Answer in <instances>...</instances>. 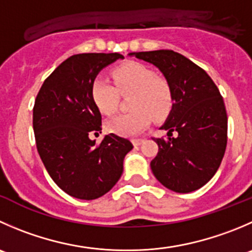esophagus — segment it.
Instances as JSON below:
<instances>
[{
	"instance_id": "esophagus-1",
	"label": "esophagus",
	"mask_w": 252,
	"mask_h": 252,
	"mask_svg": "<svg viewBox=\"0 0 252 252\" xmlns=\"http://www.w3.org/2000/svg\"><path fill=\"white\" fill-rule=\"evenodd\" d=\"M143 143H144V139H133V144L135 146L140 145V144H143Z\"/></svg>"
}]
</instances>
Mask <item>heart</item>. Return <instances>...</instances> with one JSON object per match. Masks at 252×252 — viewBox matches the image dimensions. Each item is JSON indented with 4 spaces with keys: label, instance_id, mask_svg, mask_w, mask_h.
Returning <instances> with one entry per match:
<instances>
[{
    "label": "heart",
    "instance_id": "b5f03b06",
    "mask_svg": "<svg viewBox=\"0 0 252 252\" xmlns=\"http://www.w3.org/2000/svg\"><path fill=\"white\" fill-rule=\"evenodd\" d=\"M113 85L98 76L92 81L91 97L94 106L104 116L117 111L119 94L128 96L131 112L121 114L107 123L112 133L131 136L143 131L153 118L162 121L173 107V91L166 79L156 76L151 67L140 63H128L112 71Z\"/></svg>",
    "mask_w": 252,
    "mask_h": 252
}]
</instances>
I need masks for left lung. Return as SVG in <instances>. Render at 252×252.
I'll use <instances>...</instances> for the list:
<instances>
[{
  "instance_id": "obj_1",
  "label": "left lung",
  "mask_w": 252,
  "mask_h": 252,
  "mask_svg": "<svg viewBox=\"0 0 252 252\" xmlns=\"http://www.w3.org/2000/svg\"><path fill=\"white\" fill-rule=\"evenodd\" d=\"M130 55L155 65L173 91V107L161 126L168 138H153L158 146L150 162L154 176L171 191H196L216 175L225 153L228 117L223 97L202 67L176 51Z\"/></svg>"
}]
</instances>
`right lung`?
Instances as JSON below:
<instances>
[{
	"label": "right lung",
	"instance_id": "1",
	"mask_svg": "<svg viewBox=\"0 0 252 252\" xmlns=\"http://www.w3.org/2000/svg\"><path fill=\"white\" fill-rule=\"evenodd\" d=\"M118 53H86L63 61L41 85L33 108L36 149L46 171L64 192L96 199L118 182L124 156L133 144L108 134L96 144L90 134L102 130V116L91 97L97 74Z\"/></svg>",
	"mask_w": 252,
	"mask_h": 252
}]
</instances>
